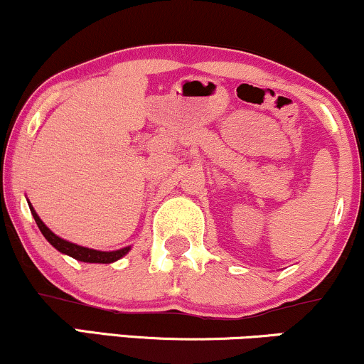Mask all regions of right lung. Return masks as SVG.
I'll return each instance as SVG.
<instances>
[{
  "label": "right lung",
  "mask_w": 364,
  "mask_h": 364,
  "mask_svg": "<svg viewBox=\"0 0 364 364\" xmlns=\"http://www.w3.org/2000/svg\"><path fill=\"white\" fill-rule=\"evenodd\" d=\"M30 205L31 216H33L35 223H37L38 230L42 231V235L45 236V240L50 243L53 248L57 251H60L62 255H67V257H73L77 262H84V263H114L118 262L119 258H123L124 255H128V251L132 250V246H124L121 250H114V251H100V250H92V248H86V246H80L75 243H70V241L64 240V237L57 236L55 232L50 231L47 228L40 216L37 214V210L33 209V205Z\"/></svg>",
  "instance_id": "obj_1"
}]
</instances>
